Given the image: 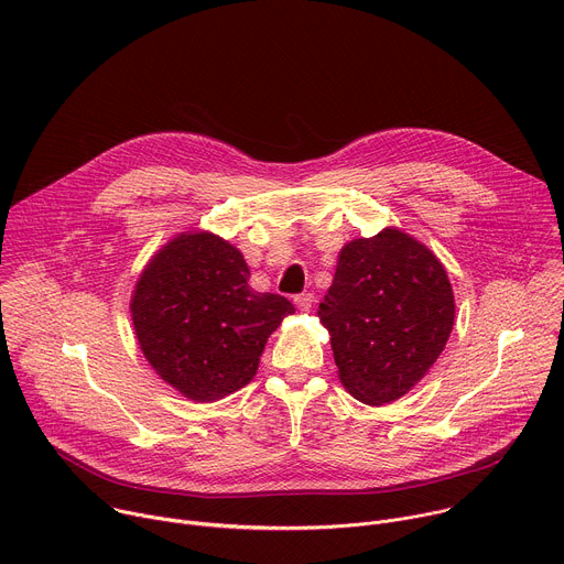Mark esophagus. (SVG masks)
<instances>
[{
	"label": "esophagus",
	"instance_id": "esophagus-1",
	"mask_svg": "<svg viewBox=\"0 0 564 564\" xmlns=\"http://www.w3.org/2000/svg\"><path fill=\"white\" fill-rule=\"evenodd\" d=\"M294 305H296L301 312H310V307L314 305V294H312V292L296 294V296H294Z\"/></svg>",
	"mask_w": 564,
	"mask_h": 564
}]
</instances>
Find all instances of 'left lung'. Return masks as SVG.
I'll use <instances>...</instances> for the list:
<instances>
[{
  "mask_svg": "<svg viewBox=\"0 0 564 564\" xmlns=\"http://www.w3.org/2000/svg\"><path fill=\"white\" fill-rule=\"evenodd\" d=\"M346 390L368 406L406 394L442 355L455 318L444 265L420 240L386 227L339 252L318 303Z\"/></svg>",
  "mask_w": 564,
  "mask_h": 564,
  "instance_id": "8db88e82",
  "label": "left lung"
}]
</instances>
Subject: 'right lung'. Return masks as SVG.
Here are the masks:
<instances>
[{
	"label": "right lung",
	"mask_w": 564,
	"mask_h": 564,
	"mask_svg": "<svg viewBox=\"0 0 564 564\" xmlns=\"http://www.w3.org/2000/svg\"><path fill=\"white\" fill-rule=\"evenodd\" d=\"M250 268L209 231H185L142 270L131 318L142 355L160 379L192 401L243 388L268 337L294 305L248 285Z\"/></svg>",
	"instance_id": "obj_1"
}]
</instances>
